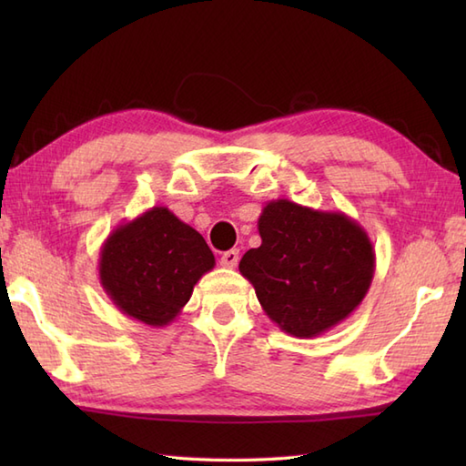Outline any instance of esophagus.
<instances>
[{"mask_svg": "<svg viewBox=\"0 0 466 466\" xmlns=\"http://www.w3.org/2000/svg\"><path fill=\"white\" fill-rule=\"evenodd\" d=\"M238 256H240L238 250H228L222 254L220 264L224 266V268H234V266L238 264Z\"/></svg>", "mask_w": 466, "mask_h": 466, "instance_id": "esophagus-1", "label": "esophagus"}]
</instances>
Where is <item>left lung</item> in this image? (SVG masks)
Segmentation results:
<instances>
[{"label": "left lung", "mask_w": 466, "mask_h": 466, "mask_svg": "<svg viewBox=\"0 0 466 466\" xmlns=\"http://www.w3.org/2000/svg\"><path fill=\"white\" fill-rule=\"evenodd\" d=\"M258 232L262 244L238 268L280 330L312 339L359 309L374 276V248L350 216L282 198L262 208Z\"/></svg>", "instance_id": "1"}]
</instances>
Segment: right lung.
Segmentation results:
<instances>
[{
	"label": "right lung",
	"mask_w": 466,
	"mask_h": 466,
	"mask_svg": "<svg viewBox=\"0 0 466 466\" xmlns=\"http://www.w3.org/2000/svg\"><path fill=\"white\" fill-rule=\"evenodd\" d=\"M214 264L200 232L166 206H154L107 236L100 284L126 316L160 329L182 312L196 282Z\"/></svg>",
	"instance_id": "right-lung-1"
}]
</instances>
